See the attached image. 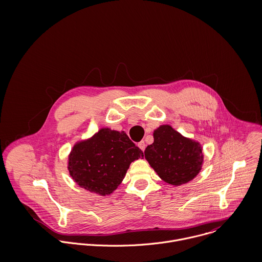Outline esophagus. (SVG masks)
Segmentation results:
<instances>
[{
    "label": "esophagus",
    "instance_id": "1",
    "mask_svg": "<svg viewBox=\"0 0 262 262\" xmlns=\"http://www.w3.org/2000/svg\"><path fill=\"white\" fill-rule=\"evenodd\" d=\"M138 147L140 148V149L142 150V151H144L145 150V147H146V144H145V142L142 140V141H140L139 143H138Z\"/></svg>",
    "mask_w": 262,
    "mask_h": 262
}]
</instances>
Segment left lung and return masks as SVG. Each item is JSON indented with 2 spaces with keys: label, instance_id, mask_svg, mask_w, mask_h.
Instances as JSON below:
<instances>
[{
  "label": "left lung",
  "instance_id": "obj_1",
  "mask_svg": "<svg viewBox=\"0 0 262 262\" xmlns=\"http://www.w3.org/2000/svg\"><path fill=\"white\" fill-rule=\"evenodd\" d=\"M153 138V143L146 147L144 155L163 182L178 187L200 173L204 163L200 142L183 136L167 124L155 129Z\"/></svg>",
  "mask_w": 262,
  "mask_h": 262
}]
</instances>
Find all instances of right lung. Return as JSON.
Masks as SVG:
<instances>
[{"label":"right lung","instance_id":"right-lung-1","mask_svg":"<svg viewBox=\"0 0 262 262\" xmlns=\"http://www.w3.org/2000/svg\"><path fill=\"white\" fill-rule=\"evenodd\" d=\"M143 158L124 131L101 128L92 137L79 140L69 154L68 169L76 185L88 191L111 194L136 159Z\"/></svg>","mask_w":262,"mask_h":262}]
</instances>
